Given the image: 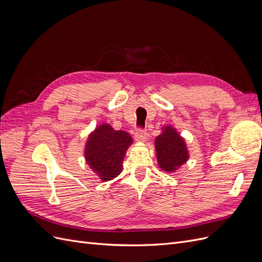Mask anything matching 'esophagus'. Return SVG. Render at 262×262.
<instances>
[{"label":"esophagus","mask_w":262,"mask_h":262,"mask_svg":"<svg viewBox=\"0 0 262 262\" xmlns=\"http://www.w3.org/2000/svg\"><path fill=\"white\" fill-rule=\"evenodd\" d=\"M146 136H147V133L144 129H138L137 132H136V136H134V137H136L137 141L144 142L146 140Z\"/></svg>","instance_id":"34e87169"}]
</instances>
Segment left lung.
Returning <instances> with one entry per match:
<instances>
[{"mask_svg":"<svg viewBox=\"0 0 262 262\" xmlns=\"http://www.w3.org/2000/svg\"><path fill=\"white\" fill-rule=\"evenodd\" d=\"M164 131L155 140L157 162L166 171L177 169L188 160L185 141L171 126H165Z\"/></svg>","mask_w":262,"mask_h":262,"instance_id":"obj_1","label":"left lung"}]
</instances>
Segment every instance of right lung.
<instances>
[{"mask_svg": "<svg viewBox=\"0 0 262 262\" xmlns=\"http://www.w3.org/2000/svg\"><path fill=\"white\" fill-rule=\"evenodd\" d=\"M132 138L125 131H116L112 125H99L87 140L85 158L101 180H112L122 170V162Z\"/></svg>", "mask_w": 262, "mask_h": 262, "instance_id": "1", "label": "right lung"}]
</instances>
